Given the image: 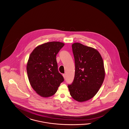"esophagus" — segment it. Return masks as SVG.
I'll list each match as a JSON object with an SVG mask.
<instances>
[{
    "mask_svg": "<svg viewBox=\"0 0 129 129\" xmlns=\"http://www.w3.org/2000/svg\"><path fill=\"white\" fill-rule=\"evenodd\" d=\"M63 78H66V74H63Z\"/></svg>",
    "mask_w": 129,
    "mask_h": 129,
    "instance_id": "34e87169",
    "label": "esophagus"
}]
</instances>
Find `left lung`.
<instances>
[{"mask_svg": "<svg viewBox=\"0 0 129 129\" xmlns=\"http://www.w3.org/2000/svg\"><path fill=\"white\" fill-rule=\"evenodd\" d=\"M75 63L72 83L68 85L71 97L77 102H86L98 92L105 76L104 62L97 50L80 43L72 45Z\"/></svg>", "mask_w": 129, "mask_h": 129, "instance_id": "8db88e82", "label": "left lung"}]
</instances>
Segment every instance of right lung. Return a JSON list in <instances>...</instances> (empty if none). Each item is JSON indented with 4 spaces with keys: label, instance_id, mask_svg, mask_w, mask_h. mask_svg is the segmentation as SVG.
<instances>
[{
    "label": "right lung",
    "instance_id": "obj_1",
    "mask_svg": "<svg viewBox=\"0 0 129 129\" xmlns=\"http://www.w3.org/2000/svg\"><path fill=\"white\" fill-rule=\"evenodd\" d=\"M64 44L52 41L36 47L27 63V72L33 89L42 97L54 95L63 77L58 71L56 55Z\"/></svg>",
    "mask_w": 129,
    "mask_h": 129
}]
</instances>
